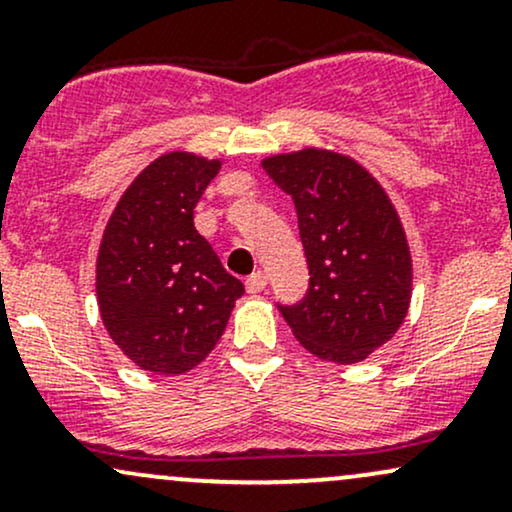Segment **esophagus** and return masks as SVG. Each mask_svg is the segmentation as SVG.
<instances>
[{
	"label": "esophagus",
	"instance_id": "34e87169",
	"mask_svg": "<svg viewBox=\"0 0 512 512\" xmlns=\"http://www.w3.org/2000/svg\"><path fill=\"white\" fill-rule=\"evenodd\" d=\"M245 289H248V293H260L267 289V274L252 272L248 279H245Z\"/></svg>",
	"mask_w": 512,
	"mask_h": 512
}]
</instances>
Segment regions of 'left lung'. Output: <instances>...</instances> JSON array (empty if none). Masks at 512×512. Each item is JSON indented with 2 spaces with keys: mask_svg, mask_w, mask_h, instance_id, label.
I'll list each match as a JSON object with an SVG mask.
<instances>
[{
  "mask_svg": "<svg viewBox=\"0 0 512 512\" xmlns=\"http://www.w3.org/2000/svg\"><path fill=\"white\" fill-rule=\"evenodd\" d=\"M262 168L298 214L310 269L301 303L279 305L310 354L358 363L390 342L411 301V255L383 185L354 158L325 149L269 156Z\"/></svg>",
  "mask_w": 512,
  "mask_h": 512,
  "instance_id": "8db88e82",
  "label": "left lung"
}]
</instances>
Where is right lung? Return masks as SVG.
<instances>
[{
  "label": "right lung",
  "instance_id": "1",
  "mask_svg": "<svg viewBox=\"0 0 512 512\" xmlns=\"http://www.w3.org/2000/svg\"><path fill=\"white\" fill-rule=\"evenodd\" d=\"M221 161L170 151L120 197L96 260L103 325L122 354L158 375L209 356L245 293L197 233L195 207Z\"/></svg>",
  "mask_w": 512,
  "mask_h": 512
}]
</instances>
